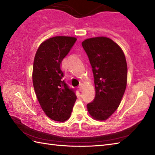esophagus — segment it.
<instances>
[{"mask_svg": "<svg viewBox=\"0 0 155 155\" xmlns=\"http://www.w3.org/2000/svg\"><path fill=\"white\" fill-rule=\"evenodd\" d=\"M83 84H81L79 86H78V90H79L80 91H82V89H83Z\"/></svg>", "mask_w": 155, "mask_h": 155, "instance_id": "1", "label": "esophagus"}]
</instances>
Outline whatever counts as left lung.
Segmentation results:
<instances>
[{
    "instance_id": "left-lung-1",
    "label": "left lung",
    "mask_w": 155,
    "mask_h": 155,
    "mask_svg": "<svg viewBox=\"0 0 155 155\" xmlns=\"http://www.w3.org/2000/svg\"><path fill=\"white\" fill-rule=\"evenodd\" d=\"M93 68L95 98L87 104L94 119H108L121 102L127 83V64L124 52L116 42L104 37L82 42Z\"/></svg>"
}]
</instances>
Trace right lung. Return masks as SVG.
<instances>
[{"label":"right lung","mask_w":155,"mask_h":155,"mask_svg":"<svg viewBox=\"0 0 155 155\" xmlns=\"http://www.w3.org/2000/svg\"><path fill=\"white\" fill-rule=\"evenodd\" d=\"M76 41L63 36L48 38L39 46L34 59L32 83L38 103L47 117L60 123L70 118L77 99L73 88L62 81L61 68Z\"/></svg>","instance_id":"obj_1"}]
</instances>
